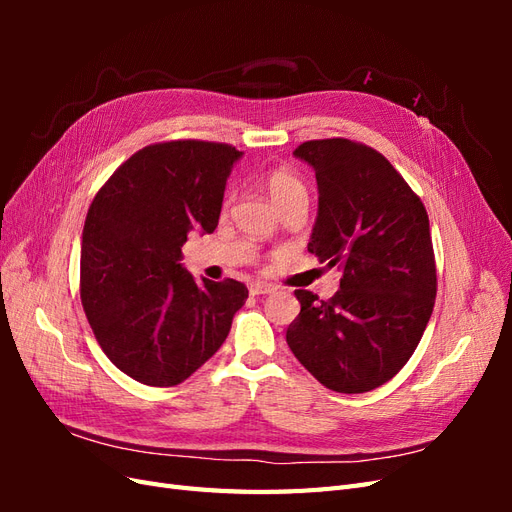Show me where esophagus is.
I'll return each instance as SVG.
<instances>
[{
    "label": "esophagus",
    "instance_id": "obj_1",
    "mask_svg": "<svg viewBox=\"0 0 512 512\" xmlns=\"http://www.w3.org/2000/svg\"><path fill=\"white\" fill-rule=\"evenodd\" d=\"M273 290H275L273 284H265V282H254V284H250V292H252V294H269V292H273Z\"/></svg>",
    "mask_w": 512,
    "mask_h": 512
}]
</instances>
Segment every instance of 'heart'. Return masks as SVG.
<instances>
[{
	"mask_svg": "<svg viewBox=\"0 0 512 512\" xmlns=\"http://www.w3.org/2000/svg\"><path fill=\"white\" fill-rule=\"evenodd\" d=\"M265 188L275 203L277 209L286 207L288 203H294V200H305L307 203V188L305 183L290 173V170L284 168H275L265 177Z\"/></svg>",
	"mask_w": 512,
	"mask_h": 512,
	"instance_id": "b5f03b06",
	"label": "heart"
}]
</instances>
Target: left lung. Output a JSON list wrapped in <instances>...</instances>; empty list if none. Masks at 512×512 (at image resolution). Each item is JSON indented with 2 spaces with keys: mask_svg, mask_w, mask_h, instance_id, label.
I'll list each match as a JSON object with an SVG mask.
<instances>
[{
  "mask_svg": "<svg viewBox=\"0 0 512 512\" xmlns=\"http://www.w3.org/2000/svg\"><path fill=\"white\" fill-rule=\"evenodd\" d=\"M294 156L314 166L320 192L307 250L344 275L329 301L294 290L301 312L286 342L327 389L374 391L408 363L436 303L425 205L380 151L350 138L305 141Z\"/></svg>",
  "mask_w": 512,
  "mask_h": 512,
  "instance_id": "1",
  "label": "left lung"
}]
</instances>
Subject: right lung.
<instances>
[{"instance_id":"right-lung-1","label":"right lung","mask_w":512,"mask_h":512,"mask_svg":"<svg viewBox=\"0 0 512 512\" xmlns=\"http://www.w3.org/2000/svg\"><path fill=\"white\" fill-rule=\"evenodd\" d=\"M232 145L138 149L98 190L81 243V303L100 348L136 382L175 386L218 352L247 299L237 280L196 284L181 267L188 232L220 220Z\"/></svg>"}]
</instances>
